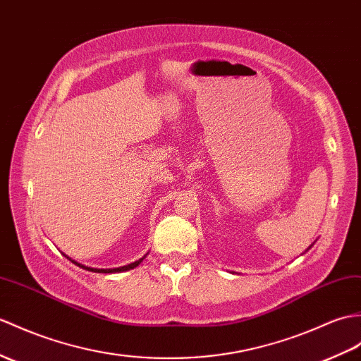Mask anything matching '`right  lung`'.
<instances>
[{
	"label": "right lung",
	"mask_w": 361,
	"mask_h": 361,
	"mask_svg": "<svg viewBox=\"0 0 361 361\" xmlns=\"http://www.w3.org/2000/svg\"><path fill=\"white\" fill-rule=\"evenodd\" d=\"M69 258V257H67ZM145 258V257H142ZM142 258H140L138 262H135V263H130V264H128V266H121V267H115V269H94V267H87V266H82V264H80V263H77V262H73L72 259V263H75L77 266H80V267H82V269H86V271H90V272H98V274H114V272H124V271H129V269H133V267H137L141 262H142Z\"/></svg>",
	"instance_id": "obj_1"
}]
</instances>
